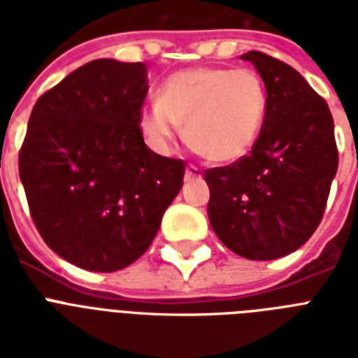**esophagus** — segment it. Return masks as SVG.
Instances as JSON below:
<instances>
[{"instance_id":"obj_1","label":"esophagus","mask_w":358,"mask_h":358,"mask_svg":"<svg viewBox=\"0 0 358 358\" xmlns=\"http://www.w3.org/2000/svg\"><path fill=\"white\" fill-rule=\"evenodd\" d=\"M201 178H202L201 169L195 167V165H187V169H185V180H201Z\"/></svg>"}]
</instances>
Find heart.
Wrapping results in <instances>:
<instances>
[{
	"label": "heart",
	"mask_w": 358,
	"mask_h": 358,
	"mask_svg": "<svg viewBox=\"0 0 358 358\" xmlns=\"http://www.w3.org/2000/svg\"><path fill=\"white\" fill-rule=\"evenodd\" d=\"M267 115V92L250 69L201 66L169 76L141 113L143 134L157 148L185 126L191 150L212 163L239 162L252 150Z\"/></svg>",
	"instance_id": "b5f03b06"
}]
</instances>
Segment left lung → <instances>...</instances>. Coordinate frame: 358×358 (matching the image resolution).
<instances>
[{
    "mask_svg": "<svg viewBox=\"0 0 358 358\" xmlns=\"http://www.w3.org/2000/svg\"><path fill=\"white\" fill-rule=\"evenodd\" d=\"M241 59L266 85V122L247 156L204 171L208 217L232 252L275 260L305 245L322 223L338 169L334 122L327 102L289 64L262 52Z\"/></svg>",
    "mask_w": 358,
    "mask_h": 358,
    "instance_id": "8db88e82",
    "label": "left lung"
}]
</instances>
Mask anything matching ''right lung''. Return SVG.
<instances>
[{
    "label": "right lung",
    "mask_w": 358,
    "mask_h": 358,
    "mask_svg": "<svg viewBox=\"0 0 358 358\" xmlns=\"http://www.w3.org/2000/svg\"><path fill=\"white\" fill-rule=\"evenodd\" d=\"M146 66L96 59L46 91L18 156L31 217L61 258L87 271L134 264L184 184L185 163L145 145Z\"/></svg>",
    "instance_id": "1"
}]
</instances>
